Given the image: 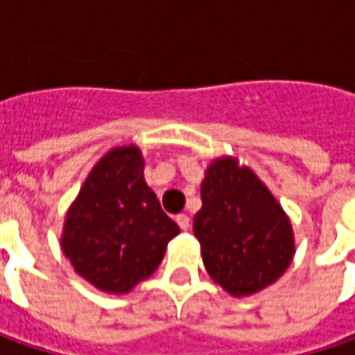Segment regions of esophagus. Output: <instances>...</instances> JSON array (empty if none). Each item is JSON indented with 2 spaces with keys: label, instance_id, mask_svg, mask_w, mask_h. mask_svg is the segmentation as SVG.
<instances>
[{
  "label": "esophagus",
  "instance_id": "34e87169",
  "mask_svg": "<svg viewBox=\"0 0 355 355\" xmlns=\"http://www.w3.org/2000/svg\"><path fill=\"white\" fill-rule=\"evenodd\" d=\"M177 223L182 230H189V228H191V216H189V214H178Z\"/></svg>",
  "mask_w": 355,
  "mask_h": 355
}]
</instances>
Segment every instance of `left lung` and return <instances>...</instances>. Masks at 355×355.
<instances>
[{
	"instance_id": "obj_1",
	"label": "left lung",
	"mask_w": 355,
	"mask_h": 355,
	"mask_svg": "<svg viewBox=\"0 0 355 355\" xmlns=\"http://www.w3.org/2000/svg\"><path fill=\"white\" fill-rule=\"evenodd\" d=\"M193 230L210 278L234 298L274 284L292 264L296 240L268 187L239 157L224 155L207 166Z\"/></svg>"
}]
</instances>
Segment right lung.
<instances>
[{
	"label": "right lung",
	"instance_id": "right-lung-1",
	"mask_svg": "<svg viewBox=\"0 0 355 355\" xmlns=\"http://www.w3.org/2000/svg\"><path fill=\"white\" fill-rule=\"evenodd\" d=\"M137 145L107 150L71 202L61 250L73 270L107 294H127L159 268L180 232L145 180Z\"/></svg>",
	"mask_w": 355,
	"mask_h": 355
}]
</instances>
